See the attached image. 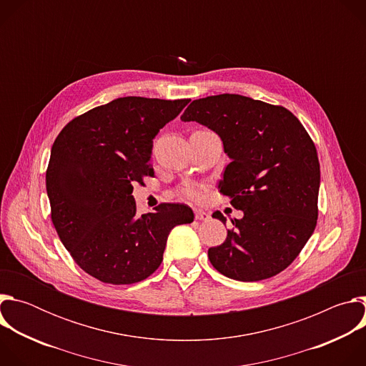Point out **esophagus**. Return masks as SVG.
Masks as SVG:
<instances>
[{"label":"esophagus","mask_w":366,"mask_h":366,"mask_svg":"<svg viewBox=\"0 0 366 366\" xmlns=\"http://www.w3.org/2000/svg\"><path fill=\"white\" fill-rule=\"evenodd\" d=\"M195 219H197V220L207 222V220H210V214H208V213L204 212V210H199V208H197V210H195Z\"/></svg>","instance_id":"esophagus-1"}]
</instances>
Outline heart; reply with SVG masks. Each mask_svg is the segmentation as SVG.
<instances>
[{
	"instance_id": "b5f03b06",
	"label": "heart",
	"mask_w": 366,
	"mask_h": 366,
	"mask_svg": "<svg viewBox=\"0 0 366 366\" xmlns=\"http://www.w3.org/2000/svg\"><path fill=\"white\" fill-rule=\"evenodd\" d=\"M179 192L189 198V199H201L202 195H204V187L202 185H198V184H192V182H188V184H184L181 188H179Z\"/></svg>"
}]
</instances>
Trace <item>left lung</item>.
Segmentation results:
<instances>
[{
    "label": "left lung",
    "instance_id": "left-lung-1",
    "mask_svg": "<svg viewBox=\"0 0 366 366\" xmlns=\"http://www.w3.org/2000/svg\"><path fill=\"white\" fill-rule=\"evenodd\" d=\"M182 122L214 130L232 162L220 192L243 212L226 240L208 249L224 277L253 282L288 268L319 217L320 165L315 142L285 107L237 94L194 99ZM213 217L226 223L216 212Z\"/></svg>",
    "mask_w": 366,
    "mask_h": 366
}]
</instances>
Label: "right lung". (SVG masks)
<instances>
[{
    "mask_svg": "<svg viewBox=\"0 0 366 366\" xmlns=\"http://www.w3.org/2000/svg\"><path fill=\"white\" fill-rule=\"evenodd\" d=\"M189 99L123 97L71 120L46 171L50 216L75 264L95 280L127 285L159 268L169 232L194 220L185 204L136 214L134 184L153 175V139Z\"/></svg>",
    "mask_w": 366,
    "mask_h": 366,
    "instance_id": "right-lung-1",
    "label": "right lung"
}]
</instances>
